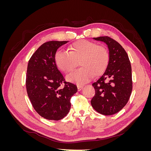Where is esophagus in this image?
<instances>
[{
	"mask_svg": "<svg viewBox=\"0 0 151 151\" xmlns=\"http://www.w3.org/2000/svg\"><path fill=\"white\" fill-rule=\"evenodd\" d=\"M83 88V86H80V85H77V89H78V91H80L82 90V89Z\"/></svg>",
	"mask_w": 151,
	"mask_h": 151,
	"instance_id": "1",
	"label": "esophagus"
}]
</instances>
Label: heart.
<instances>
[{
    "label": "heart",
    "instance_id": "b5f03b06",
    "mask_svg": "<svg viewBox=\"0 0 151 151\" xmlns=\"http://www.w3.org/2000/svg\"><path fill=\"white\" fill-rule=\"evenodd\" d=\"M69 50V52L58 51L55 56L57 66L64 74L74 70L79 62L82 67L67 76L68 82L83 84L89 82L94 75L101 74L106 69L109 55L105 47L83 40L73 43Z\"/></svg>",
    "mask_w": 151,
    "mask_h": 151
}]
</instances>
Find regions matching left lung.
Segmentation results:
<instances>
[{"mask_svg":"<svg viewBox=\"0 0 151 151\" xmlns=\"http://www.w3.org/2000/svg\"><path fill=\"white\" fill-rule=\"evenodd\" d=\"M93 39L107 45L109 58L106 70L93 84L95 95L91 103L100 114L114 115L125 106L131 95L132 80L130 62L124 48L115 40L108 36Z\"/></svg>","mask_w":151,"mask_h":151,"instance_id":"8db88e82","label":"left lung"}]
</instances>
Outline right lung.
I'll list each match as a JSON object with an SVG mask.
<instances>
[{
    "instance_id": "obj_1",
    "label": "right lung",
    "mask_w": 151,
    "mask_h": 151,
    "mask_svg": "<svg viewBox=\"0 0 151 151\" xmlns=\"http://www.w3.org/2000/svg\"><path fill=\"white\" fill-rule=\"evenodd\" d=\"M67 42L45 43L28 62L27 93L35 111L47 120L57 121L64 118L70 109V98L77 91L75 84L65 81L55 61L57 49Z\"/></svg>"
}]
</instances>
